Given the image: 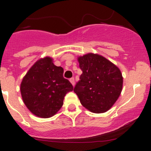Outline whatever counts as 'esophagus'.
I'll return each instance as SVG.
<instances>
[{"instance_id":"esophagus-1","label":"esophagus","mask_w":151,"mask_h":151,"mask_svg":"<svg viewBox=\"0 0 151 151\" xmlns=\"http://www.w3.org/2000/svg\"><path fill=\"white\" fill-rule=\"evenodd\" d=\"M70 82L71 83V84L73 85V86H74V83H75V82H74V77H72V78H70Z\"/></svg>"}]
</instances>
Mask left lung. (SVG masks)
<instances>
[{"instance_id":"obj_1","label":"left lung","mask_w":151,"mask_h":151,"mask_svg":"<svg viewBox=\"0 0 151 151\" xmlns=\"http://www.w3.org/2000/svg\"><path fill=\"white\" fill-rule=\"evenodd\" d=\"M83 73L74 91L83 107L93 113H103L119 99L123 77L119 68L103 56L88 53L77 58Z\"/></svg>"}]
</instances>
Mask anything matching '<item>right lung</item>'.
I'll list each match as a JSON object with an SVG mask.
<instances>
[{
  "label": "right lung",
  "instance_id": "add662e5",
  "mask_svg": "<svg viewBox=\"0 0 151 151\" xmlns=\"http://www.w3.org/2000/svg\"><path fill=\"white\" fill-rule=\"evenodd\" d=\"M64 69L54 65L53 59L45 57L38 60L23 77L20 93L30 112L39 118L55 115L64 103V98L74 87L63 77Z\"/></svg>",
  "mask_w": 151,
  "mask_h": 151
}]
</instances>
